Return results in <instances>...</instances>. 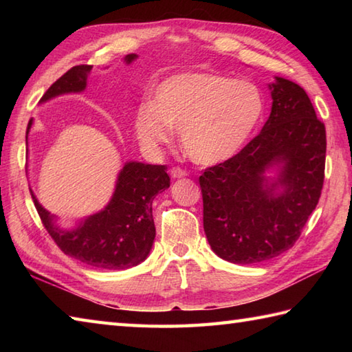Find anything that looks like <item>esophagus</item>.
Instances as JSON below:
<instances>
[{
  "instance_id": "34e87169",
  "label": "esophagus",
  "mask_w": 352,
  "mask_h": 352,
  "mask_svg": "<svg viewBox=\"0 0 352 352\" xmlns=\"http://www.w3.org/2000/svg\"><path fill=\"white\" fill-rule=\"evenodd\" d=\"M188 175V172H186L184 169H182V168H172L170 169V177L172 178H183V177H186Z\"/></svg>"
}]
</instances>
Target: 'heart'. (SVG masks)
<instances>
[{
	"label": "heart",
	"mask_w": 352,
	"mask_h": 352,
	"mask_svg": "<svg viewBox=\"0 0 352 352\" xmlns=\"http://www.w3.org/2000/svg\"><path fill=\"white\" fill-rule=\"evenodd\" d=\"M263 113L265 96L252 81L183 72L163 80L153 101L138 109L134 131L145 148L157 149L178 129L190 160L218 164L242 151Z\"/></svg>",
	"instance_id": "heart-1"
}]
</instances>
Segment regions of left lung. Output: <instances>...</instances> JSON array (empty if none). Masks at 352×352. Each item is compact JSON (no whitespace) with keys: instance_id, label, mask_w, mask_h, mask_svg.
Instances as JSON below:
<instances>
[{"instance_id":"1","label":"left lung","mask_w":352,"mask_h":352,"mask_svg":"<svg viewBox=\"0 0 352 352\" xmlns=\"http://www.w3.org/2000/svg\"><path fill=\"white\" fill-rule=\"evenodd\" d=\"M271 115L241 153L199 177L204 231L213 252L236 265L274 258L295 245L324 184L327 136L301 86L269 85ZM274 170V177L267 171Z\"/></svg>"}]
</instances>
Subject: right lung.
<instances>
[{
    "instance_id": "obj_1",
    "label": "right lung",
    "mask_w": 352,
    "mask_h": 352,
    "mask_svg": "<svg viewBox=\"0 0 352 352\" xmlns=\"http://www.w3.org/2000/svg\"><path fill=\"white\" fill-rule=\"evenodd\" d=\"M136 58V54H129L124 62L130 65ZM91 69V65L74 66L45 92L41 102L66 94L83 92ZM32 125L33 119H30L27 144ZM169 184L166 166L163 164L126 162L118 174L113 195L107 206L81 219L71 230L58 227L56 216L42 207L32 189L30 192L45 228L66 256L94 267L122 271L138 266L149 256L155 237L153 199L157 193L166 190Z\"/></svg>"
}]
</instances>
